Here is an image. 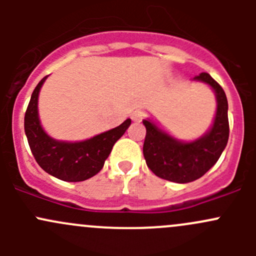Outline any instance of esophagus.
Returning <instances> with one entry per match:
<instances>
[{
    "instance_id": "34e87169",
    "label": "esophagus",
    "mask_w": 256,
    "mask_h": 256,
    "mask_svg": "<svg viewBox=\"0 0 256 256\" xmlns=\"http://www.w3.org/2000/svg\"><path fill=\"white\" fill-rule=\"evenodd\" d=\"M144 112H141V110H135L132 114H131V118H132L134 121H141L144 118Z\"/></svg>"
}]
</instances>
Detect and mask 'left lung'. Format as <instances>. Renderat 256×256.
I'll return each instance as SVG.
<instances>
[{
  "mask_svg": "<svg viewBox=\"0 0 256 256\" xmlns=\"http://www.w3.org/2000/svg\"><path fill=\"white\" fill-rule=\"evenodd\" d=\"M192 80L208 85L216 95L213 122L203 135L190 141L180 140L152 118L142 120L146 126L144 156L147 166L157 177L176 183L192 182L208 172L229 138L228 100L224 90L208 73H200Z\"/></svg>",
  "mask_w": 256,
  "mask_h": 256,
  "instance_id": "left-lung-1",
  "label": "left lung"
}]
</instances>
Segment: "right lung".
<instances>
[{"mask_svg": "<svg viewBox=\"0 0 256 256\" xmlns=\"http://www.w3.org/2000/svg\"><path fill=\"white\" fill-rule=\"evenodd\" d=\"M44 76L32 92L24 115V132L37 164L50 176L66 182H82L104 167L116 141L131 125L126 118L120 126L82 141H62L49 136L40 124L38 98Z\"/></svg>", "mask_w": 256, "mask_h": 256, "instance_id": "right-lung-1", "label": "right lung"}]
</instances>
